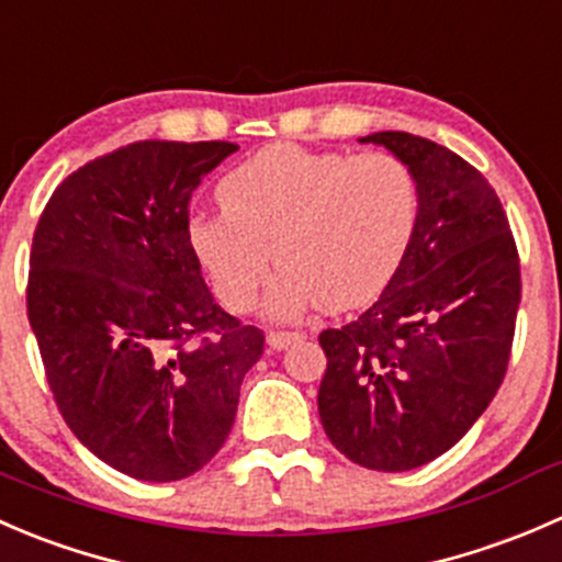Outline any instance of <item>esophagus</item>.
I'll list each match as a JSON object with an SVG mask.
<instances>
[{"mask_svg": "<svg viewBox=\"0 0 562 562\" xmlns=\"http://www.w3.org/2000/svg\"><path fill=\"white\" fill-rule=\"evenodd\" d=\"M299 339H302V334L299 331H269L266 342H269L271 350H285L288 345L299 342Z\"/></svg>", "mask_w": 562, "mask_h": 562, "instance_id": "obj_1", "label": "esophagus"}]
</instances>
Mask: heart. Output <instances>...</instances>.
Returning a JSON list of instances; mask_svg holds the SVG:
<instances>
[{
	"label": "heart",
	"mask_w": 562,
	"mask_h": 562,
	"mask_svg": "<svg viewBox=\"0 0 562 562\" xmlns=\"http://www.w3.org/2000/svg\"><path fill=\"white\" fill-rule=\"evenodd\" d=\"M220 198L190 217L192 252L234 313L252 307L277 258L282 271L266 296L277 317L372 302L400 271L422 203L416 173L391 151L350 157L296 144L239 162Z\"/></svg>",
	"instance_id": "b5f03b06"
}]
</instances>
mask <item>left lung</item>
<instances>
[{
    "label": "left lung",
    "mask_w": 562,
    "mask_h": 562,
    "mask_svg": "<svg viewBox=\"0 0 562 562\" xmlns=\"http://www.w3.org/2000/svg\"><path fill=\"white\" fill-rule=\"evenodd\" d=\"M418 181L411 249L378 302L326 328L317 413L350 462L383 473L422 468L459 443L501 389L522 282L501 198L435 140L383 130Z\"/></svg>",
    "instance_id": "obj_1"
}]
</instances>
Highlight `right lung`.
I'll use <instances>...</instances> for the list:
<instances>
[{"mask_svg":"<svg viewBox=\"0 0 562 562\" xmlns=\"http://www.w3.org/2000/svg\"><path fill=\"white\" fill-rule=\"evenodd\" d=\"M225 140H140L67 176L43 209L26 310L78 440L140 481L201 470L234 427L263 331L214 302L187 236Z\"/></svg>","mask_w":562,"mask_h":562,"instance_id":"right-lung-1","label":"right lung"}]
</instances>
